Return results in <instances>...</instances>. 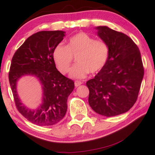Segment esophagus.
I'll return each mask as SVG.
<instances>
[{"label":"esophagus","mask_w":155,"mask_h":155,"mask_svg":"<svg viewBox=\"0 0 155 155\" xmlns=\"http://www.w3.org/2000/svg\"><path fill=\"white\" fill-rule=\"evenodd\" d=\"M81 84H82V82L79 81H76L74 82V85H75L76 87L79 86V85H81Z\"/></svg>","instance_id":"obj_1"}]
</instances>
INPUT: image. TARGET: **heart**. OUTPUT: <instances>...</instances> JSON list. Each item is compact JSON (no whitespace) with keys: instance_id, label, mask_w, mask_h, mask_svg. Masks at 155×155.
I'll return each instance as SVG.
<instances>
[{"instance_id":"1","label":"heart","mask_w":155,"mask_h":155,"mask_svg":"<svg viewBox=\"0 0 155 155\" xmlns=\"http://www.w3.org/2000/svg\"><path fill=\"white\" fill-rule=\"evenodd\" d=\"M109 55L110 49L107 42L96 40L85 33L71 36L66 46L60 44L53 51V59L62 74L68 72L73 57H76L77 64L70 73V77L76 79L85 78L89 72H99L107 64Z\"/></svg>"}]
</instances>
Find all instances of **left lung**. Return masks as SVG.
I'll list each match as a JSON object with an SVG mask.
<instances>
[{
    "label": "left lung",
    "mask_w": 155,
    "mask_h": 155,
    "mask_svg": "<svg viewBox=\"0 0 155 155\" xmlns=\"http://www.w3.org/2000/svg\"><path fill=\"white\" fill-rule=\"evenodd\" d=\"M97 35L108 44L109 58L94 78L87 81L88 102L97 114L112 117L126 113L138 98L144 69L139 48L127 35L98 26Z\"/></svg>",
    "instance_id": "left-lung-1"
}]
</instances>
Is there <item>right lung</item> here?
I'll return each mask as SVG.
<instances>
[{"label": "right lung", "mask_w": 155, "mask_h": 155, "mask_svg": "<svg viewBox=\"0 0 155 155\" xmlns=\"http://www.w3.org/2000/svg\"><path fill=\"white\" fill-rule=\"evenodd\" d=\"M62 31H40L32 35L14 54L9 81L18 112L28 120L40 126L54 125L63 118L68 109V98L74 88L72 80L55 68L53 51L63 40ZM34 75L43 90V103L31 110L22 104L16 91L18 80L23 75Z\"/></svg>", "instance_id": "right-lung-1"}]
</instances>
